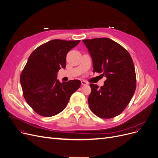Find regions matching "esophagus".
<instances>
[{"mask_svg": "<svg viewBox=\"0 0 158 158\" xmlns=\"http://www.w3.org/2000/svg\"><path fill=\"white\" fill-rule=\"evenodd\" d=\"M81 85L83 86H85V85H87L88 83H86V82L85 81H81Z\"/></svg>", "mask_w": 158, "mask_h": 158, "instance_id": "obj_1", "label": "esophagus"}]
</instances>
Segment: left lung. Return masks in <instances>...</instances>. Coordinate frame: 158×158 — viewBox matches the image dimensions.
Here are the masks:
<instances>
[{"mask_svg":"<svg viewBox=\"0 0 158 158\" xmlns=\"http://www.w3.org/2000/svg\"><path fill=\"white\" fill-rule=\"evenodd\" d=\"M92 59L94 72L106 77L99 88L90 84L88 105L98 117L110 119L119 115L135 92L136 76L132 59L122 46L108 38L83 40Z\"/></svg>","mask_w":158,"mask_h":158,"instance_id":"1","label":"left lung"}]
</instances>
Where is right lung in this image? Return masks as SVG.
Here are the masks:
<instances>
[{
  "instance_id": "obj_1",
  "label": "right lung",
  "mask_w": 158,
  "mask_h": 158,
  "mask_svg": "<svg viewBox=\"0 0 158 158\" xmlns=\"http://www.w3.org/2000/svg\"><path fill=\"white\" fill-rule=\"evenodd\" d=\"M79 42L54 39L39 46L30 56L20 81L25 100L39 115L51 117L62 112L80 87L79 80L61 83L57 79L59 70L66 67L67 53Z\"/></svg>"
}]
</instances>
